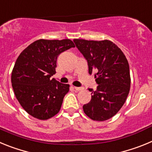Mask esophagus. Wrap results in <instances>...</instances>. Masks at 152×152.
<instances>
[{
    "label": "esophagus",
    "instance_id": "34e87169",
    "mask_svg": "<svg viewBox=\"0 0 152 152\" xmlns=\"http://www.w3.org/2000/svg\"><path fill=\"white\" fill-rule=\"evenodd\" d=\"M74 88H75L76 91H82L83 90V88H78V87H74Z\"/></svg>",
    "mask_w": 152,
    "mask_h": 152
}]
</instances>
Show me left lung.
Wrapping results in <instances>:
<instances>
[{
    "label": "left lung",
    "mask_w": 152,
    "mask_h": 152,
    "mask_svg": "<svg viewBox=\"0 0 152 152\" xmlns=\"http://www.w3.org/2000/svg\"><path fill=\"white\" fill-rule=\"evenodd\" d=\"M75 45L88 61L89 74L94 72L98 84L89 89L91 100L83 106L84 113L95 121H105L122 108L130 90L129 65L124 53L110 40L75 39Z\"/></svg>",
    "instance_id": "obj_1"
}]
</instances>
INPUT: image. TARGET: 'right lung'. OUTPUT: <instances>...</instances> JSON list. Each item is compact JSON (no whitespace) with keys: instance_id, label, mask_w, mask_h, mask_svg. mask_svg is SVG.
Returning <instances> with one entry per match:
<instances>
[{"instance_id":"1","label":"right lung","mask_w":152,"mask_h":152,"mask_svg":"<svg viewBox=\"0 0 152 152\" xmlns=\"http://www.w3.org/2000/svg\"><path fill=\"white\" fill-rule=\"evenodd\" d=\"M75 47L71 39H39L28 45L17 58L12 71L14 94L26 113L41 120L59 112L69 84L50 79L56 74L61 52Z\"/></svg>"}]
</instances>
